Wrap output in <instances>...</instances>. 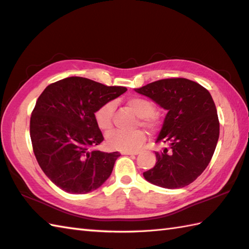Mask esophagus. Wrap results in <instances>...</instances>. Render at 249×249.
I'll list each match as a JSON object with an SVG mask.
<instances>
[{"label": "esophagus", "instance_id": "34e87169", "mask_svg": "<svg viewBox=\"0 0 249 249\" xmlns=\"http://www.w3.org/2000/svg\"><path fill=\"white\" fill-rule=\"evenodd\" d=\"M124 155H134V156H136V155L140 154V151H124Z\"/></svg>", "mask_w": 249, "mask_h": 249}]
</instances>
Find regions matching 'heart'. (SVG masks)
Instances as JSON below:
<instances>
[{"mask_svg":"<svg viewBox=\"0 0 249 249\" xmlns=\"http://www.w3.org/2000/svg\"><path fill=\"white\" fill-rule=\"evenodd\" d=\"M126 106L140 117V124L150 131L158 129L159 120L154 115L155 105L150 100L143 96H132L125 102ZM113 102H106L94 111V121L98 128L107 132L113 126ZM146 135L142 130L132 132L113 131L106 135V143L110 148L120 151H133L139 149L145 143Z\"/></svg>","mask_w":249,"mask_h":249,"instance_id":"heart-1","label":"heart"}]
</instances>
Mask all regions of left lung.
Here are the masks:
<instances>
[{
  "label": "left lung",
  "instance_id": "obj_1",
  "mask_svg": "<svg viewBox=\"0 0 249 249\" xmlns=\"http://www.w3.org/2000/svg\"><path fill=\"white\" fill-rule=\"evenodd\" d=\"M167 110L156 143V165L143 173L151 184L167 189L188 186L206 169L219 138V120L209 90L187 78H166L135 89Z\"/></svg>",
  "mask_w": 249,
  "mask_h": 249
}]
</instances>
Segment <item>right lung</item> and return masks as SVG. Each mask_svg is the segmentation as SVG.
Listing matches in <instances>:
<instances>
[{
  "mask_svg": "<svg viewBox=\"0 0 249 249\" xmlns=\"http://www.w3.org/2000/svg\"><path fill=\"white\" fill-rule=\"evenodd\" d=\"M125 91L73 76L50 84L38 96L30 136L40 169L59 188L88 194L110 176L120 154L91 149L104 140L94 111Z\"/></svg>",
  "mask_w": 249,
  "mask_h": 249,
  "instance_id": "right-lung-1",
  "label": "right lung"
}]
</instances>
